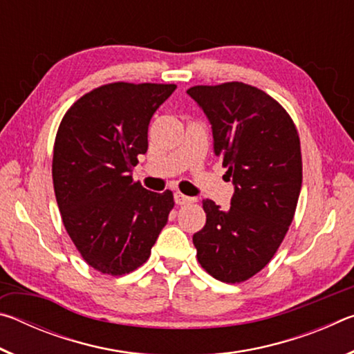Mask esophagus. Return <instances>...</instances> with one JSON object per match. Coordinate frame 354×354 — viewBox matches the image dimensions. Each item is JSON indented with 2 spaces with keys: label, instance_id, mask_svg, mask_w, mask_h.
<instances>
[{
  "label": "esophagus",
  "instance_id": "34e87169",
  "mask_svg": "<svg viewBox=\"0 0 354 354\" xmlns=\"http://www.w3.org/2000/svg\"><path fill=\"white\" fill-rule=\"evenodd\" d=\"M192 201H194V198H192V196L183 195L181 192H176V194H175V203H176V205H187V203H192Z\"/></svg>",
  "mask_w": 354,
  "mask_h": 354
}]
</instances>
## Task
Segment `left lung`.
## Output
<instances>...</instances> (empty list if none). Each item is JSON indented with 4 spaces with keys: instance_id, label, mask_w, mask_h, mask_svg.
Returning a JSON list of instances; mask_svg holds the SVG:
<instances>
[{
    "instance_id": "1",
    "label": "left lung",
    "mask_w": 354,
    "mask_h": 354,
    "mask_svg": "<svg viewBox=\"0 0 354 354\" xmlns=\"http://www.w3.org/2000/svg\"><path fill=\"white\" fill-rule=\"evenodd\" d=\"M187 93L211 123L214 153L234 185L230 209L203 200L196 257L215 279L242 283L270 262L293 220L303 179L297 128L278 101L248 84Z\"/></svg>"
}]
</instances>
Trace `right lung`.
Instances as JSON below:
<instances>
[{"label": "right lung", "mask_w": 354, "mask_h": 354, "mask_svg": "<svg viewBox=\"0 0 354 354\" xmlns=\"http://www.w3.org/2000/svg\"><path fill=\"white\" fill-rule=\"evenodd\" d=\"M175 84L113 82L81 97L59 127L53 184L65 230L82 259L106 274L136 270L167 225L173 194L133 181L148 127Z\"/></svg>", "instance_id": "1"}]
</instances>
